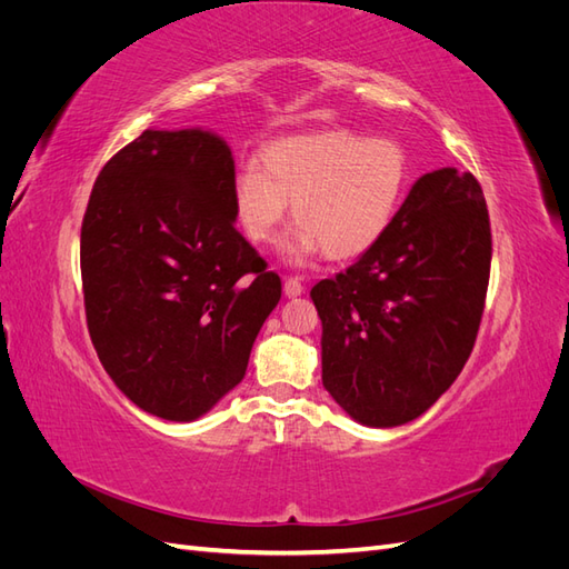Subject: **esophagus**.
I'll return each instance as SVG.
<instances>
[{
    "label": "esophagus",
    "mask_w": 569,
    "mask_h": 569,
    "mask_svg": "<svg viewBox=\"0 0 569 569\" xmlns=\"http://www.w3.org/2000/svg\"><path fill=\"white\" fill-rule=\"evenodd\" d=\"M303 295V284L299 278H287L284 280V297L295 299V297H301Z\"/></svg>",
    "instance_id": "1"
}]
</instances>
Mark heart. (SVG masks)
Wrapping results in <instances>:
<instances>
[{"instance_id":"1","label":"heart","mask_w":569,"mask_h":569,"mask_svg":"<svg viewBox=\"0 0 569 569\" xmlns=\"http://www.w3.org/2000/svg\"><path fill=\"white\" fill-rule=\"evenodd\" d=\"M232 182L239 228L251 242H272L289 203L299 226L282 247L289 263L322 251L335 261L368 253L391 228L410 182V157L389 137L351 130L287 137L261 151Z\"/></svg>"}]
</instances>
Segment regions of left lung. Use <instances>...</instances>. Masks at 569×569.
Here are the masks:
<instances>
[{
	"label": "left lung",
	"mask_w": 569,
	"mask_h": 569,
	"mask_svg": "<svg viewBox=\"0 0 569 569\" xmlns=\"http://www.w3.org/2000/svg\"><path fill=\"white\" fill-rule=\"evenodd\" d=\"M489 268L481 187L439 168L410 187L380 242L311 289L322 385L351 420L399 427L439 401L475 347Z\"/></svg>",
	"instance_id": "8db88e82"
}]
</instances>
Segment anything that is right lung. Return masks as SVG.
<instances>
[{"instance_id":"1","label":"right lung","mask_w":569,"mask_h":569,"mask_svg":"<svg viewBox=\"0 0 569 569\" xmlns=\"http://www.w3.org/2000/svg\"><path fill=\"white\" fill-rule=\"evenodd\" d=\"M234 159L201 128L144 130L101 168L80 232L101 366L151 416L192 422L244 380L282 282L234 230Z\"/></svg>"}]
</instances>
